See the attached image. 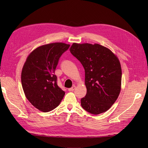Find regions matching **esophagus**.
<instances>
[{"label":"esophagus","mask_w":148,"mask_h":148,"mask_svg":"<svg viewBox=\"0 0 148 148\" xmlns=\"http://www.w3.org/2000/svg\"><path fill=\"white\" fill-rule=\"evenodd\" d=\"M76 86L74 85L72 88H69L68 90L69 91V92H72V91H74L75 89H76Z\"/></svg>","instance_id":"esophagus-1"}]
</instances>
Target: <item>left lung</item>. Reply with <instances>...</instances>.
Wrapping results in <instances>:
<instances>
[{"mask_svg": "<svg viewBox=\"0 0 148 148\" xmlns=\"http://www.w3.org/2000/svg\"><path fill=\"white\" fill-rule=\"evenodd\" d=\"M70 51L81 63L85 72L87 92L81 99L82 108L93 114L107 111L121 91L122 72L118 58L99 44L74 42Z\"/></svg>", "mask_w": 148, "mask_h": 148, "instance_id": "obj_1", "label": "left lung"}]
</instances>
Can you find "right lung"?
<instances>
[{
	"instance_id": "1",
	"label": "right lung",
	"mask_w": 148,
	"mask_h": 148,
	"mask_svg": "<svg viewBox=\"0 0 148 148\" xmlns=\"http://www.w3.org/2000/svg\"><path fill=\"white\" fill-rule=\"evenodd\" d=\"M70 45L54 42L34 49L22 69L21 79L26 98L39 111L49 112L57 107L65 92L56 83L55 71L58 60Z\"/></svg>"
}]
</instances>
